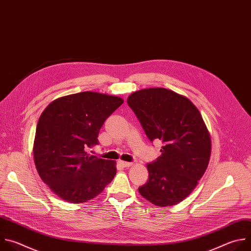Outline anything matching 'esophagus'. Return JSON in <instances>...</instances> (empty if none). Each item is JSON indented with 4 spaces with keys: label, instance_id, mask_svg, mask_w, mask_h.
I'll use <instances>...</instances> for the list:
<instances>
[{
    "label": "esophagus",
    "instance_id": "obj_1",
    "mask_svg": "<svg viewBox=\"0 0 251 251\" xmlns=\"http://www.w3.org/2000/svg\"><path fill=\"white\" fill-rule=\"evenodd\" d=\"M120 164L124 167H129L132 165V162H126V161H120Z\"/></svg>",
    "mask_w": 251,
    "mask_h": 251
}]
</instances>
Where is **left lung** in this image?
I'll return each instance as SVG.
<instances>
[{
	"mask_svg": "<svg viewBox=\"0 0 251 251\" xmlns=\"http://www.w3.org/2000/svg\"><path fill=\"white\" fill-rule=\"evenodd\" d=\"M127 105L146 136L159 139L161 155L147 164L148 181L138 188L147 201L159 207L178 204L204 175L211 154V138L191 101L164 88L132 93Z\"/></svg>",
	"mask_w": 251,
	"mask_h": 251,
	"instance_id": "1",
	"label": "left lung"
}]
</instances>
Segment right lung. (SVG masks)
<instances>
[{"label": "right lung", "mask_w": 251, "mask_h": 251, "mask_svg": "<svg viewBox=\"0 0 251 251\" xmlns=\"http://www.w3.org/2000/svg\"><path fill=\"white\" fill-rule=\"evenodd\" d=\"M124 100L82 92L59 98L41 114L36 126L33 157L42 181L69 203L95 198L114 179L116 162L89 155L99 144L105 121Z\"/></svg>", "instance_id": "1"}]
</instances>
